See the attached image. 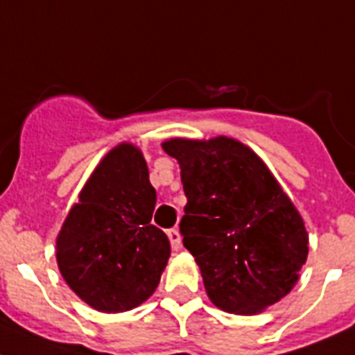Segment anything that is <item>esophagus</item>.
Instances as JSON below:
<instances>
[{
	"label": "esophagus",
	"mask_w": 355,
	"mask_h": 355,
	"mask_svg": "<svg viewBox=\"0 0 355 355\" xmlns=\"http://www.w3.org/2000/svg\"><path fill=\"white\" fill-rule=\"evenodd\" d=\"M168 238H169V243H171L173 251H178V249H180V245H182V238H180L178 229H169Z\"/></svg>",
	"instance_id": "esophagus-1"
}]
</instances>
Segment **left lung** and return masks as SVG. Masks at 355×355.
Listing matches in <instances>:
<instances>
[{
	"label": "left lung",
	"mask_w": 355,
	"mask_h": 355,
	"mask_svg": "<svg viewBox=\"0 0 355 355\" xmlns=\"http://www.w3.org/2000/svg\"><path fill=\"white\" fill-rule=\"evenodd\" d=\"M187 204L184 247L214 305L256 314L291 293L309 254L303 220L260 157L242 142L171 139Z\"/></svg>",
	"instance_id": "8db88e82"
}]
</instances>
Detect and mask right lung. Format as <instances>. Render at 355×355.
<instances>
[{
	"mask_svg": "<svg viewBox=\"0 0 355 355\" xmlns=\"http://www.w3.org/2000/svg\"><path fill=\"white\" fill-rule=\"evenodd\" d=\"M155 202L144 157L121 144L101 160L62 223L59 270L97 311H130L159 285L171 247L151 223Z\"/></svg>",
	"mask_w": 355,
	"mask_h": 355,
	"instance_id": "obj_1",
	"label": "right lung"
}]
</instances>
